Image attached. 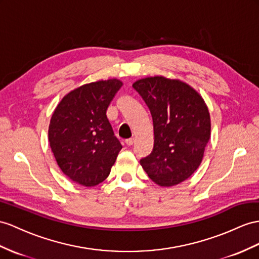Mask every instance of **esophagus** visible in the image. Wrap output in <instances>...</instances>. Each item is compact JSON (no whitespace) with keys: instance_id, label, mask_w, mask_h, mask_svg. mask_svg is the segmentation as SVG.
I'll return each instance as SVG.
<instances>
[{"instance_id":"esophagus-1","label":"esophagus","mask_w":259,"mask_h":259,"mask_svg":"<svg viewBox=\"0 0 259 259\" xmlns=\"http://www.w3.org/2000/svg\"><path fill=\"white\" fill-rule=\"evenodd\" d=\"M134 142H135L134 139H127V140H125V144L129 145V147H130V145L134 144Z\"/></svg>"}]
</instances>
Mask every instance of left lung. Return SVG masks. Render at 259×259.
I'll use <instances>...</instances> for the list:
<instances>
[{
  "instance_id": "8db88e82",
  "label": "left lung",
  "mask_w": 259,
  "mask_h": 259,
  "mask_svg": "<svg viewBox=\"0 0 259 259\" xmlns=\"http://www.w3.org/2000/svg\"><path fill=\"white\" fill-rule=\"evenodd\" d=\"M132 86L153 119V150L141 158V166L160 186H175L193 175L202 161L211 131L207 105L178 79L145 77Z\"/></svg>"
}]
</instances>
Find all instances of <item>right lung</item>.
<instances>
[{
    "label": "right lung",
    "instance_id": "right-lung-1",
    "mask_svg": "<svg viewBox=\"0 0 259 259\" xmlns=\"http://www.w3.org/2000/svg\"><path fill=\"white\" fill-rule=\"evenodd\" d=\"M121 86L117 78L79 86L62 98L52 114L50 148L63 174L82 186L104 182L122 149L106 116Z\"/></svg>",
    "mask_w": 259,
    "mask_h": 259
}]
</instances>
